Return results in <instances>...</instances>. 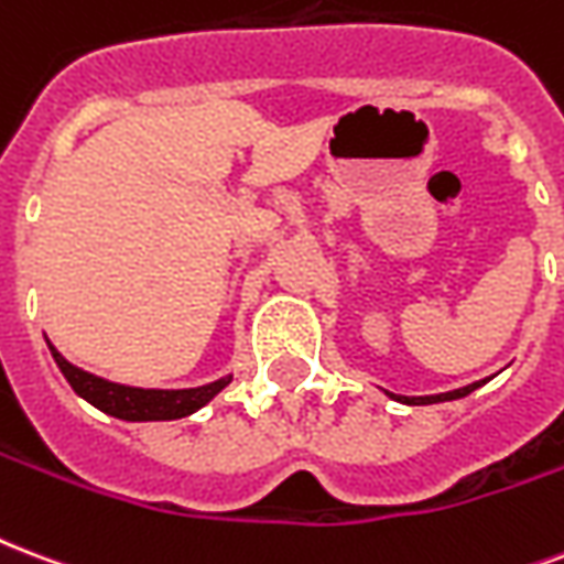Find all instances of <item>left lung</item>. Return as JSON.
Here are the masks:
<instances>
[{"label":"left lung","instance_id":"1","mask_svg":"<svg viewBox=\"0 0 564 564\" xmlns=\"http://www.w3.org/2000/svg\"><path fill=\"white\" fill-rule=\"evenodd\" d=\"M476 387H482V381H476V384H470V387H462V390H453V393H441V397H420V399L397 397V399H402V402H408V405H432V402H449V399L467 397V393H473Z\"/></svg>","mask_w":564,"mask_h":564}]
</instances>
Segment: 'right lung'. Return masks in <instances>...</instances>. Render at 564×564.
I'll list each match as a JSON object with an SVG mask.
<instances>
[{"label":"right lung","mask_w":564,"mask_h":564,"mask_svg":"<svg viewBox=\"0 0 564 564\" xmlns=\"http://www.w3.org/2000/svg\"><path fill=\"white\" fill-rule=\"evenodd\" d=\"M50 351H53L64 378L70 381V387L82 399H88L94 408H100L111 416H120V420H180V416L195 414L197 408H204L230 381V376H227L206 387H192V390H141V387L111 384L106 378H97L85 369L73 367L55 351V346H50Z\"/></svg>","instance_id":"right-lung-1"}]
</instances>
